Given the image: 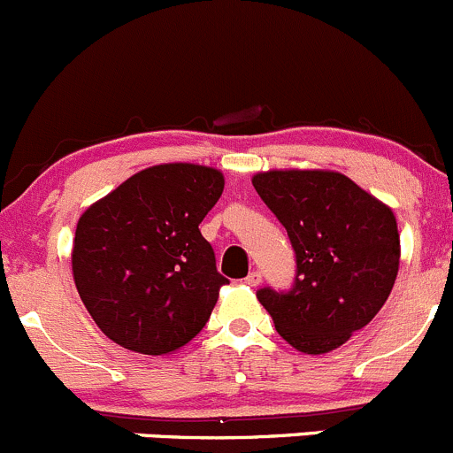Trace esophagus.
Instances as JSON below:
<instances>
[{
  "label": "esophagus",
  "instance_id": "34e87169",
  "mask_svg": "<svg viewBox=\"0 0 453 453\" xmlns=\"http://www.w3.org/2000/svg\"><path fill=\"white\" fill-rule=\"evenodd\" d=\"M244 281H246V284H249V286H259V284H262V273H259V271L249 273Z\"/></svg>",
  "mask_w": 453,
  "mask_h": 453
}]
</instances>
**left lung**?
<instances>
[{
  "label": "left lung",
  "instance_id": "left-lung-1",
  "mask_svg": "<svg viewBox=\"0 0 453 453\" xmlns=\"http://www.w3.org/2000/svg\"><path fill=\"white\" fill-rule=\"evenodd\" d=\"M253 187L290 237L297 275L259 303L295 350L324 355L374 319L396 281L401 240L392 209L328 169H271Z\"/></svg>",
  "mask_w": 453,
  "mask_h": 453
}]
</instances>
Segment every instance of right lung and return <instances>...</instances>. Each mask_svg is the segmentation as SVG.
I'll return each mask as SVG.
<instances>
[{
  "label": "right lung",
  "instance_id": "add662e5",
  "mask_svg": "<svg viewBox=\"0 0 453 453\" xmlns=\"http://www.w3.org/2000/svg\"><path fill=\"white\" fill-rule=\"evenodd\" d=\"M225 189L218 169L147 167L79 218L73 275L105 337L141 355H172L211 317L226 284L200 233Z\"/></svg>",
  "mask_w": 453,
  "mask_h": 453
}]
</instances>
